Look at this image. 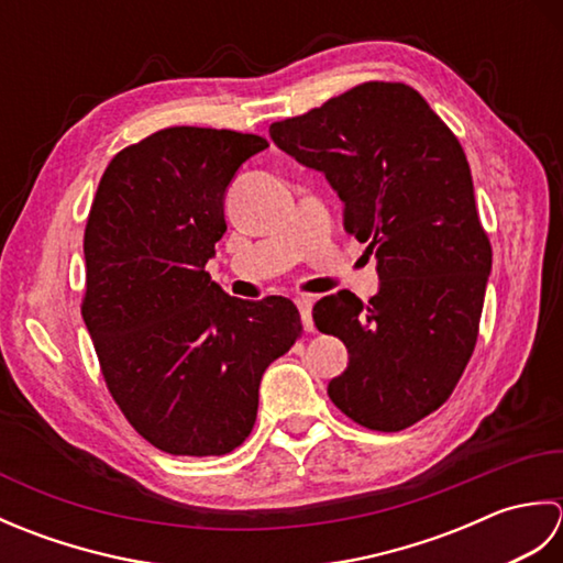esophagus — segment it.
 Masks as SVG:
<instances>
[{
	"label": "esophagus",
	"mask_w": 563,
	"mask_h": 563,
	"mask_svg": "<svg viewBox=\"0 0 563 563\" xmlns=\"http://www.w3.org/2000/svg\"><path fill=\"white\" fill-rule=\"evenodd\" d=\"M295 305H297V309H300L305 329H307V331H314V321H312V297H305V295L297 297Z\"/></svg>",
	"instance_id": "esophagus-1"
}]
</instances>
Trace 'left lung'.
Returning a JSON list of instances; mask_svg holds the SVG:
<instances>
[{
	"label": "left lung",
	"instance_id": "8db88e82",
	"mask_svg": "<svg viewBox=\"0 0 563 563\" xmlns=\"http://www.w3.org/2000/svg\"><path fill=\"white\" fill-rule=\"evenodd\" d=\"M271 137L327 176L343 227L375 254L379 292L321 297L314 324L349 349L329 382L339 409L369 430L397 433L450 399L479 336L492 242L472 172L452 130L401 81H365Z\"/></svg>",
	"mask_w": 563,
	"mask_h": 563
}]
</instances>
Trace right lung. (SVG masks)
Returning <instances> with one entry per match:
<instances>
[{"label":"right lung","mask_w":563,"mask_h":563,"mask_svg":"<svg viewBox=\"0 0 563 563\" xmlns=\"http://www.w3.org/2000/svg\"><path fill=\"white\" fill-rule=\"evenodd\" d=\"M266 147L234 130L164 128L115 154L91 202L81 317L118 409L162 452L242 445L263 373L302 333L290 300H236L206 271L224 190Z\"/></svg>","instance_id":"right-lung-1"}]
</instances>
